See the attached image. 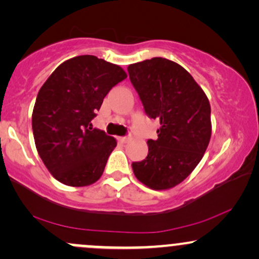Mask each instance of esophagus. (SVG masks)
<instances>
[{
    "instance_id": "34e87169",
    "label": "esophagus",
    "mask_w": 259,
    "mask_h": 259,
    "mask_svg": "<svg viewBox=\"0 0 259 259\" xmlns=\"http://www.w3.org/2000/svg\"><path fill=\"white\" fill-rule=\"evenodd\" d=\"M118 140H119L120 142H123V144H125V142L129 141V138H126V136H120V138H118Z\"/></svg>"
}]
</instances>
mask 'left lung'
Listing matches in <instances>:
<instances>
[{
	"label": "left lung",
	"instance_id": "left-lung-1",
	"mask_svg": "<svg viewBox=\"0 0 259 259\" xmlns=\"http://www.w3.org/2000/svg\"><path fill=\"white\" fill-rule=\"evenodd\" d=\"M129 78L148 117L158 118V139L148 140V154L134 162L140 183L152 190H169L192 173L212 135L210 105L185 68L167 58L130 64Z\"/></svg>",
	"mask_w": 259,
	"mask_h": 259
}]
</instances>
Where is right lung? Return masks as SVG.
<instances>
[{
	"label": "right lung",
	"instance_id": "1",
	"mask_svg": "<svg viewBox=\"0 0 259 259\" xmlns=\"http://www.w3.org/2000/svg\"><path fill=\"white\" fill-rule=\"evenodd\" d=\"M126 73L96 56L63 62L45 81L32 109L35 146L55 179L73 187L96 183L117 140L92 129L103 99Z\"/></svg>",
	"mask_w": 259,
	"mask_h": 259
}]
</instances>
